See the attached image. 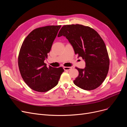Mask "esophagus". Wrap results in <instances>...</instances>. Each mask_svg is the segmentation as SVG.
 I'll list each match as a JSON object with an SVG mask.
<instances>
[{
    "label": "esophagus",
    "instance_id": "34e87169",
    "mask_svg": "<svg viewBox=\"0 0 127 127\" xmlns=\"http://www.w3.org/2000/svg\"><path fill=\"white\" fill-rule=\"evenodd\" d=\"M63 68L65 70H69L72 68V67H64Z\"/></svg>",
    "mask_w": 127,
    "mask_h": 127
}]
</instances>
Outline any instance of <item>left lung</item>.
I'll return each instance as SVG.
<instances>
[{
    "instance_id": "1",
    "label": "left lung",
    "mask_w": 127,
    "mask_h": 127,
    "mask_svg": "<svg viewBox=\"0 0 127 127\" xmlns=\"http://www.w3.org/2000/svg\"><path fill=\"white\" fill-rule=\"evenodd\" d=\"M65 36L72 46L76 55L82 57L85 67H76L79 76L74 84L84 90L96 89L104 81L108 73L110 60L105 43L93 29L81 25L63 26L58 37Z\"/></svg>"
}]
</instances>
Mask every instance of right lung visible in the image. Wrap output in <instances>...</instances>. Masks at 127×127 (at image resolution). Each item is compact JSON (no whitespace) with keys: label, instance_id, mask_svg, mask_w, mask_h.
Masks as SVG:
<instances>
[{"label":"right lung","instance_id":"1","mask_svg":"<svg viewBox=\"0 0 127 127\" xmlns=\"http://www.w3.org/2000/svg\"><path fill=\"white\" fill-rule=\"evenodd\" d=\"M61 26H47L31 31L20 49L18 64L21 76L32 90L46 92L58 84L62 67H47L44 63Z\"/></svg>","mask_w":127,"mask_h":127}]
</instances>
